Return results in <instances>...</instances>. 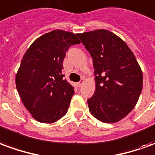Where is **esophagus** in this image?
Masks as SVG:
<instances>
[{
	"label": "esophagus",
	"mask_w": 155,
	"mask_h": 155,
	"mask_svg": "<svg viewBox=\"0 0 155 155\" xmlns=\"http://www.w3.org/2000/svg\"><path fill=\"white\" fill-rule=\"evenodd\" d=\"M84 80H81V81H80V82H78V83H77V85H78V86H79V87H81V85H82V84H84Z\"/></svg>",
	"instance_id": "34e87169"
}]
</instances>
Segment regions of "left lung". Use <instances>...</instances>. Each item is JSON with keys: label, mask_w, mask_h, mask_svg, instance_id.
<instances>
[{"label": "left lung", "mask_w": 155, "mask_h": 155, "mask_svg": "<svg viewBox=\"0 0 155 155\" xmlns=\"http://www.w3.org/2000/svg\"><path fill=\"white\" fill-rule=\"evenodd\" d=\"M93 59L95 91L87 101L91 114L104 123L120 121L133 110L143 88V73L127 44L113 32L77 34Z\"/></svg>", "instance_id": "left-lung-1"}]
</instances>
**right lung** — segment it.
Wrapping results in <instances>:
<instances>
[{
    "instance_id": "add662e5",
    "label": "right lung",
    "mask_w": 155,
    "mask_h": 155,
    "mask_svg": "<svg viewBox=\"0 0 155 155\" xmlns=\"http://www.w3.org/2000/svg\"><path fill=\"white\" fill-rule=\"evenodd\" d=\"M81 41L72 32L54 30L35 40L22 58L15 75L20 97L32 117L54 123L67 113L74 87L61 74L66 51Z\"/></svg>"
}]
</instances>
